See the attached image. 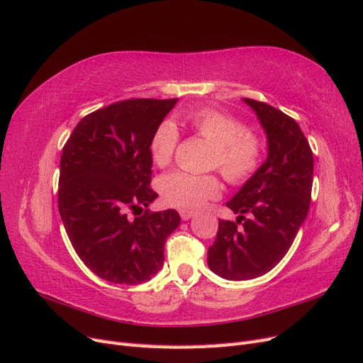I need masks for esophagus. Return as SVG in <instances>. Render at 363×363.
<instances>
[{"label": "esophagus", "mask_w": 363, "mask_h": 363, "mask_svg": "<svg viewBox=\"0 0 363 363\" xmlns=\"http://www.w3.org/2000/svg\"><path fill=\"white\" fill-rule=\"evenodd\" d=\"M195 213L191 212V211H180V218L183 219V221H188V219H191Z\"/></svg>", "instance_id": "34e87169"}]
</instances>
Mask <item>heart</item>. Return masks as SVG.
<instances>
[{"mask_svg":"<svg viewBox=\"0 0 363 363\" xmlns=\"http://www.w3.org/2000/svg\"><path fill=\"white\" fill-rule=\"evenodd\" d=\"M188 121L196 135L213 145L211 167L221 172L228 183L244 184L257 172L262 163V144L242 123L215 108L196 111ZM179 139V128L171 121H163L156 128L150 151L157 167L171 163ZM159 191L167 204L182 211H196L208 200L218 199L223 188L213 175L174 171L160 179Z\"/></svg>","mask_w":363,"mask_h":363,"instance_id":"obj_1","label":"heart"}]
</instances>
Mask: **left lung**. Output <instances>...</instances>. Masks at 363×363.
<instances>
[{"instance_id": "obj_1", "label": "left lung", "mask_w": 363, "mask_h": 363, "mask_svg": "<svg viewBox=\"0 0 363 363\" xmlns=\"http://www.w3.org/2000/svg\"><path fill=\"white\" fill-rule=\"evenodd\" d=\"M268 138V157L227 203L239 216L219 219L207 265L227 280L271 271L289 251L309 212L313 155L296 121L267 103L244 98Z\"/></svg>"}]
</instances>
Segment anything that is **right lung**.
I'll return each instance as SVG.
<instances>
[{
  "instance_id": "obj_1",
  "label": "right lung",
  "mask_w": 363,
  "mask_h": 363,
  "mask_svg": "<svg viewBox=\"0 0 363 363\" xmlns=\"http://www.w3.org/2000/svg\"><path fill=\"white\" fill-rule=\"evenodd\" d=\"M177 98H133L86 115L60 157L59 212L75 250L98 277L118 284L150 280L163 265L177 211L150 212V144Z\"/></svg>"
}]
</instances>
